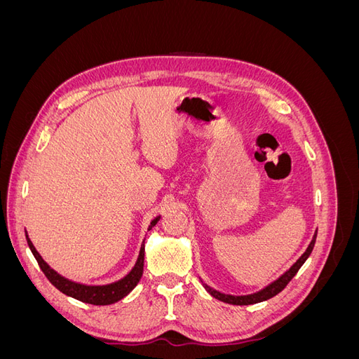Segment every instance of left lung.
Masks as SVG:
<instances>
[{"mask_svg":"<svg viewBox=\"0 0 359 359\" xmlns=\"http://www.w3.org/2000/svg\"><path fill=\"white\" fill-rule=\"evenodd\" d=\"M316 235H318V232L314 233L313 240H311L310 245L307 247L306 252H304V255L297 260L295 264H293V265L286 271V273H285L283 276L278 277L276 281H273V283L268 285L265 289L259 290V292H256V293H252V295H243V297L224 295V293H220V292H217L215 289H211L208 285H203V286H205L206 292H210V295L214 297L215 299L227 302V304H233V306H250V304H257V302H262V301H266V299H269V298H273V297L277 295V293H280L281 290H283V289L287 286L289 281L297 276L299 268L304 265V262H306L307 257H309L310 253L313 252L314 243H316Z\"/></svg>","mask_w":359,"mask_h":359,"instance_id":"left-lung-1","label":"left lung"}]
</instances>
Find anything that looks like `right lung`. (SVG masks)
Instances as JSON below:
<instances>
[{"label":"right lung","instance_id":"obj_1","mask_svg":"<svg viewBox=\"0 0 359 359\" xmlns=\"http://www.w3.org/2000/svg\"><path fill=\"white\" fill-rule=\"evenodd\" d=\"M158 220H160V215L156 217V219L151 222L148 231L153 229V226H156V223ZM27 243H28L31 253L34 255L40 269L43 271V274L48 277V280L53 286H55L60 292H62L64 295L72 297L74 299H79L86 304H93V306H109V304H114L119 299H123L136 287V285L139 283V280H140V277H142V273H144L145 240H144L142 245H140V252H139L137 260H136L135 266L132 268V271H130V273L124 278L115 281V283L103 285V286H86V285H81V283H74V281L60 276L57 271H53L45 262V260H43V257L39 255L36 247L32 245L28 235H27Z\"/></svg>","mask_w":359,"mask_h":359}]
</instances>
